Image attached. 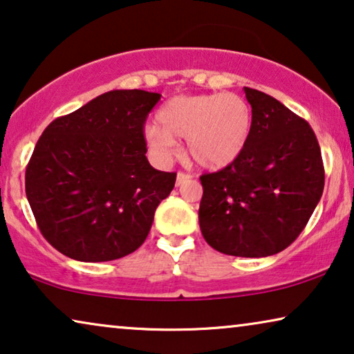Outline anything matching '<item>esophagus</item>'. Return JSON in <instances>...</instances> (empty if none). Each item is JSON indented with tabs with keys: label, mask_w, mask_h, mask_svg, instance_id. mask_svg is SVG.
Returning a JSON list of instances; mask_svg holds the SVG:
<instances>
[{
	"label": "esophagus",
	"mask_w": 354,
	"mask_h": 354,
	"mask_svg": "<svg viewBox=\"0 0 354 354\" xmlns=\"http://www.w3.org/2000/svg\"><path fill=\"white\" fill-rule=\"evenodd\" d=\"M192 178V176L190 174H185V172H178L177 174V180H176V185L178 187V185H182V183H185V182H188Z\"/></svg>",
	"instance_id": "34e87169"
}]
</instances>
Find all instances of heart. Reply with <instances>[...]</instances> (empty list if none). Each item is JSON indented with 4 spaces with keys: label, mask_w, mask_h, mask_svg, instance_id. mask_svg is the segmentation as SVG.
<instances>
[{
    "label": "heart",
    "mask_w": 354,
    "mask_h": 354,
    "mask_svg": "<svg viewBox=\"0 0 354 354\" xmlns=\"http://www.w3.org/2000/svg\"><path fill=\"white\" fill-rule=\"evenodd\" d=\"M160 124H147L143 137L159 164L176 154V138H185L187 153L205 169L229 166L243 153L250 140L253 114L236 93L178 95L156 113Z\"/></svg>",
    "instance_id": "b5f03b06"
}]
</instances>
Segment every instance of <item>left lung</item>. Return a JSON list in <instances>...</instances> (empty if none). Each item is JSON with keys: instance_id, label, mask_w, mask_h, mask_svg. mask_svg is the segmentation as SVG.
<instances>
[{"instance_id": "8db88e82", "label": "left lung", "mask_w": 354, "mask_h": 354, "mask_svg": "<svg viewBox=\"0 0 354 354\" xmlns=\"http://www.w3.org/2000/svg\"><path fill=\"white\" fill-rule=\"evenodd\" d=\"M253 124L246 148L200 177V229L212 248L266 258L292 245L324 192V164L306 120L272 96L245 86Z\"/></svg>"}]
</instances>
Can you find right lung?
<instances>
[{"mask_svg":"<svg viewBox=\"0 0 354 354\" xmlns=\"http://www.w3.org/2000/svg\"><path fill=\"white\" fill-rule=\"evenodd\" d=\"M161 95L111 90L45 129L26 171L43 236L71 259L103 263L140 248L176 174L148 162L143 124Z\"/></svg>","mask_w":354,"mask_h":354,"instance_id":"right-lung-1","label":"right lung"}]
</instances>
